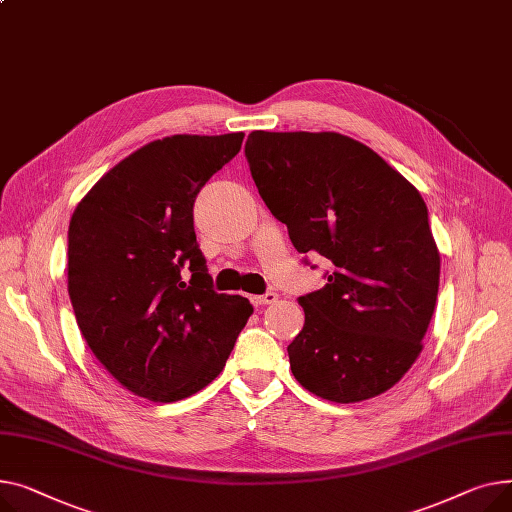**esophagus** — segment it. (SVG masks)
<instances>
[{"mask_svg": "<svg viewBox=\"0 0 512 512\" xmlns=\"http://www.w3.org/2000/svg\"><path fill=\"white\" fill-rule=\"evenodd\" d=\"M277 299H279V295L275 291H266L262 295H254L252 302H254V306H268V304H275Z\"/></svg>", "mask_w": 512, "mask_h": 512, "instance_id": "34e87169", "label": "esophagus"}]
</instances>
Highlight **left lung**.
<instances>
[{
  "label": "left lung",
  "instance_id": "8db88e82",
  "mask_svg": "<svg viewBox=\"0 0 512 512\" xmlns=\"http://www.w3.org/2000/svg\"><path fill=\"white\" fill-rule=\"evenodd\" d=\"M246 159L295 250L330 262L326 285L297 297L306 322L287 347L295 380L335 403L382 395L422 353L436 306L440 254L422 194L337 132L256 130Z\"/></svg>",
  "mask_w": 512,
  "mask_h": 512
}]
</instances>
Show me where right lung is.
<instances>
[{
    "label": "right lung",
    "mask_w": 512,
    "mask_h": 512,
    "mask_svg": "<svg viewBox=\"0 0 512 512\" xmlns=\"http://www.w3.org/2000/svg\"><path fill=\"white\" fill-rule=\"evenodd\" d=\"M242 140L235 132L150 142L74 210L68 293L76 322L105 370L138 397L171 403L198 393L221 374L254 312L246 297L213 289L194 231L198 192Z\"/></svg>",
    "instance_id": "obj_1"
}]
</instances>
